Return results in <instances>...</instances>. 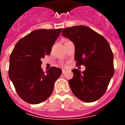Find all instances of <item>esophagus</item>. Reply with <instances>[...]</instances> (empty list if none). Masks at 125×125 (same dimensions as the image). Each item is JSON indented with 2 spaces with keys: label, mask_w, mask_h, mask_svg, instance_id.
Returning <instances> with one entry per match:
<instances>
[{
  "label": "esophagus",
  "mask_w": 125,
  "mask_h": 125,
  "mask_svg": "<svg viewBox=\"0 0 125 125\" xmlns=\"http://www.w3.org/2000/svg\"><path fill=\"white\" fill-rule=\"evenodd\" d=\"M65 72H66V70H65V69H62V74H64Z\"/></svg>",
  "instance_id": "1"
}]
</instances>
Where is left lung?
<instances>
[{"instance_id": "left-lung-1", "label": "left lung", "mask_w": 125, "mask_h": 125, "mask_svg": "<svg viewBox=\"0 0 125 125\" xmlns=\"http://www.w3.org/2000/svg\"><path fill=\"white\" fill-rule=\"evenodd\" d=\"M62 33L74 44L76 66L86 67L83 72L72 70L73 78L69 81L71 91L84 102L96 101L105 93L114 74L113 54L109 43L84 25L66 28Z\"/></svg>"}]
</instances>
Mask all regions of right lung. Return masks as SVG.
<instances>
[{"label":"right lung","mask_w":125,"mask_h":125,"mask_svg":"<svg viewBox=\"0 0 125 125\" xmlns=\"http://www.w3.org/2000/svg\"><path fill=\"white\" fill-rule=\"evenodd\" d=\"M62 29H38L21 39L9 59V76L20 98L30 104H39L52 94L56 81L62 73L51 67L42 69V58L51 54L52 46Z\"/></svg>","instance_id":"1"}]
</instances>
